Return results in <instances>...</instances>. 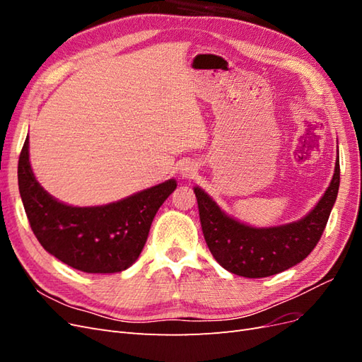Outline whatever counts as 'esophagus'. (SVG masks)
Here are the masks:
<instances>
[{"label":"esophagus","instance_id":"esophagus-1","mask_svg":"<svg viewBox=\"0 0 362 362\" xmlns=\"http://www.w3.org/2000/svg\"><path fill=\"white\" fill-rule=\"evenodd\" d=\"M194 172H196V169H194V166H192V164H185V166L181 169L182 178H190V177H193Z\"/></svg>","mask_w":362,"mask_h":362}]
</instances>
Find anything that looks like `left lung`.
<instances>
[{"instance_id":"obj_1","label":"left lung","mask_w":362,"mask_h":362,"mask_svg":"<svg viewBox=\"0 0 362 362\" xmlns=\"http://www.w3.org/2000/svg\"><path fill=\"white\" fill-rule=\"evenodd\" d=\"M339 187V160L325 194L313 210L287 225L255 228L225 214L201 187H194L208 249L228 272L245 278H266L298 264L311 254L325 231Z\"/></svg>"}]
</instances>
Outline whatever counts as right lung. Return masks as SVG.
<instances>
[{
    "instance_id": "right-lung-1",
    "label": "right lung",
    "mask_w": 362,
    "mask_h": 362,
    "mask_svg": "<svg viewBox=\"0 0 362 362\" xmlns=\"http://www.w3.org/2000/svg\"><path fill=\"white\" fill-rule=\"evenodd\" d=\"M18 184L30 226L43 249L86 273H116L133 266L158 208L177 189V181L168 180L107 205H66L36 181L28 136L19 156Z\"/></svg>"
}]
</instances>
